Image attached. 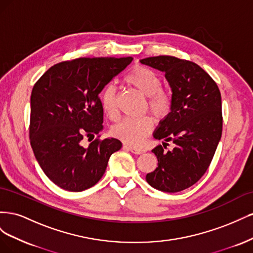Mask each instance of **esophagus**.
Returning <instances> with one entry per match:
<instances>
[{
	"mask_svg": "<svg viewBox=\"0 0 253 253\" xmlns=\"http://www.w3.org/2000/svg\"><path fill=\"white\" fill-rule=\"evenodd\" d=\"M124 148H125V149H127L128 151H131L132 153H134V154H142V153L144 152V151L141 150V149L134 148V147H132V145H128V144H125Z\"/></svg>",
	"mask_w": 253,
	"mask_h": 253,
	"instance_id": "34e87169",
	"label": "esophagus"
}]
</instances>
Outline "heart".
<instances>
[{
    "label": "heart",
    "instance_id": "1",
    "mask_svg": "<svg viewBox=\"0 0 253 253\" xmlns=\"http://www.w3.org/2000/svg\"><path fill=\"white\" fill-rule=\"evenodd\" d=\"M124 81L147 97L145 109L156 118L167 117L173 108V93L169 87L162 86V79L150 68L135 65L125 76ZM102 108L112 119L118 116L117 88L114 84H106L100 94ZM153 128V120L148 115L140 118H126L113 127V134L128 144L140 145Z\"/></svg>",
    "mask_w": 253,
    "mask_h": 253
}]
</instances>
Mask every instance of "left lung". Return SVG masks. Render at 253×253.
<instances>
[{
	"label": "left lung",
	"mask_w": 253,
	"mask_h": 253,
	"mask_svg": "<svg viewBox=\"0 0 253 253\" xmlns=\"http://www.w3.org/2000/svg\"><path fill=\"white\" fill-rule=\"evenodd\" d=\"M141 63L165 73L173 93V108L154 133L156 139L172 141L152 152L157 168L147 174L149 185L175 193L200 180L208 170L223 131L221 97L216 82L196 63L173 56H157Z\"/></svg>",
	"instance_id": "obj_1"
}]
</instances>
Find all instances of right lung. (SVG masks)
Returning a JSON list of instances; mask_svg holds the SVG:
<instances>
[{"instance_id": "1", "label": "right lung", "mask_w": 253, "mask_h": 253, "mask_svg": "<svg viewBox=\"0 0 253 253\" xmlns=\"http://www.w3.org/2000/svg\"><path fill=\"white\" fill-rule=\"evenodd\" d=\"M132 57L78 58L51 66L30 97L29 140L47 177L72 192L95 186L109 159L120 150L116 138L100 139L103 108L99 94L132 62ZM97 138L83 148L87 136Z\"/></svg>"}]
</instances>
